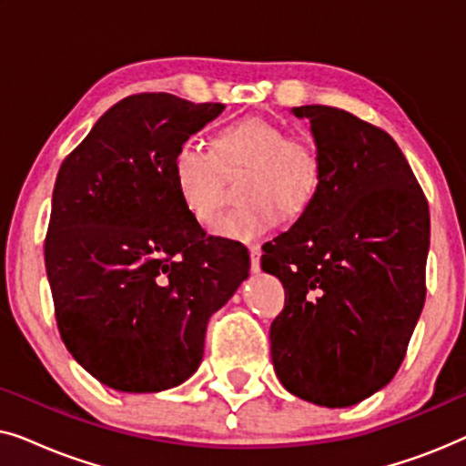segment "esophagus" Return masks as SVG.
I'll list each match as a JSON object with an SVG mask.
<instances>
[{
  "label": "esophagus",
  "instance_id": "obj_1",
  "mask_svg": "<svg viewBox=\"0 0 466 466\" xmlns=\"http://www.w3.org/2000/svg\"><path fill=\"white\" fill-rule=\"evenodd\" d=\"M250 265L254 273L260 269V246H250Z\"/></svg>",
  "mask_w": 466,
  "mask_h": 466
}]
</instances>
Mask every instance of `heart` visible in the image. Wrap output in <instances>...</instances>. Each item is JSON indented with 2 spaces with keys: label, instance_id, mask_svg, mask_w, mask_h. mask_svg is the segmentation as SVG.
<instances>
[{
  "label": "heart",
  "instance_id": "b5f03b06",
  "mask_svg": "<svg viewBox=\"0 0 466 466\" xmlns=\"http://www.w3.org/2000/svg\"><path fill=\"white\" fill-rule=\"evenodd\" d=\"M246 171L241 201L222 216L214 233L233 241L265 238L286 216H301L318 197L324 174L322 152L314 139L289 136L267 118H246L214 137L212 150L187 139L177 146L171 174L187 212L209 225L220 209L225 176Z\"/></svg>",
  "mask_w": 466,
  "mask_h": 466
}]
</instances>
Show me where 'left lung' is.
<instances>
[{
	"label": "left lung",
	"instance_id": "obj_1",
	"mask_svg": "<svg viewBox=\"0 0 466 466\" xmlns=\"http://www.w3.org/2000/svg\"><path fill=\"white\" fill-rule=\"evenodd\" d=\"M292 114L309 120L324 174L314 203L263 248L260 267L286 292L271 360L295 397L350 407L405 359L426 297L429 203L386 131L339 107Z\"/></svg>",
	"mask_w": 466,
	"mask_h": 466
}]
</instances>
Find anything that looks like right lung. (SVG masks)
Segmentation results:
<instances>
[{
    "label": "right lung",
    "mask_w": 466,
    "mask_h": 466,
    "mask_svg": "<svg viewBox=\"0 0 466 466\" xmlns=\"http://www.w3.org/2000/svg\"><path fill=\"white\" fill-rule=\"evenodd\" d=\"M225 110L169 93L112 106L63 161L44 260L61 339L120 392L180 386L214 311L250 276L238 241L206 235L177 195V146Z\"/></svg>",
    "instance_id": "right-lung-1"
}]
</instances>
